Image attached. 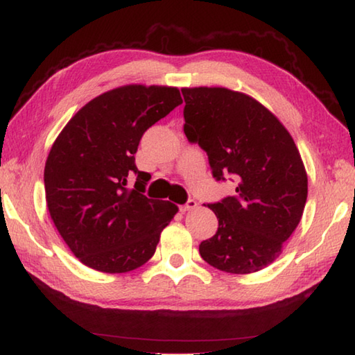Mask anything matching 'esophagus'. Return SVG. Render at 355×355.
<instances>
[{"mask_svg":"<svg viewBox=\"0 0 355 355\" xmlns=\"http://www.w3.org/2000/svg\"><path fill=\"white\" fill-rule=\"evenodd\" d=\"M196 207H198V202H196V200H195V199H190L189 202H187V204L180 205V207H179V210L182 211V213H185V211H190V210H193V209H196Z\"/></svg>","mask_w":355,"mask_h":355,"instance_id":"obj_1","label":"esophagus"}]
</instances>
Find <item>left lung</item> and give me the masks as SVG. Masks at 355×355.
Returning a JSON list of instances; mask_svg holds the SVG:
<instances>
[{"label":"left lung","mask_w":355,"mask_h":355,"mask_svg":"<svg viewBox=\"0 0 355 355\" xmlns=\"http://www.w3.org/2000/svg\"><path fill=\"white\" fill-rule=\"evenodd\" d=\"M184 132L202 148L218 180L232 175L236 193L209 204L215 236L199 245L216 269L244 275L282 255L307 199V175L289 131L275 114L244 92L182 88Z\"/></svg>","instance_id":"1"}]
</instances>
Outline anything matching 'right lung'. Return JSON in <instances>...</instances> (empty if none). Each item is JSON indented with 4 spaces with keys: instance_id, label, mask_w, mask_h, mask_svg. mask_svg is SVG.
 <instances>
[{
    "instance_id": "1",
    "label": "right lung",
    "mask_w": 355,
    "mask_h": 355,
    "mask_svg": "<svg viewBox=\"0 0 355 355\" xmlns=\"http://www.w3.org/2000/svg\"><path fill=\"white\" fill-rule=\"evenodd\" d=\"M180 103L173 86H119L78 110L55 139L44 165L46 204L80 263L125 273L155 255L179 209L144 195L150 175L137 170L135 155L144 132Z\"/></svg>"
}]
</instances>
